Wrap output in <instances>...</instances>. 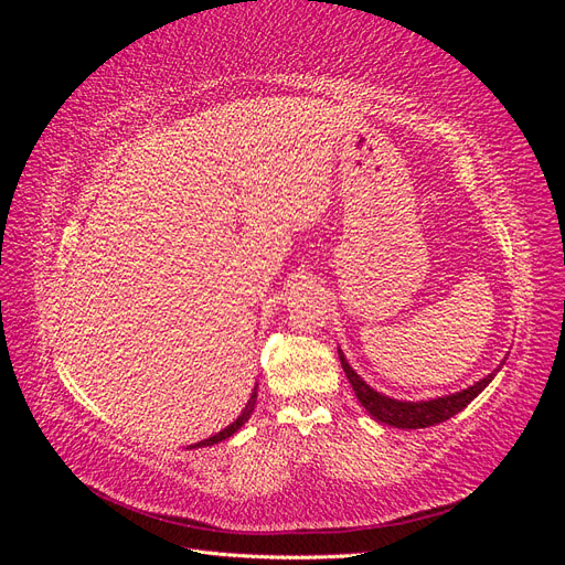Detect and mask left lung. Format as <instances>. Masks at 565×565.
<instances>
[{"label": "left lung", "mask_w": 565, "mask_h": 565, "mask_svg": "<svg viewBox=\"0 0 565 565\" xmlns=\"http://www.w3.org/2000/svg\"><path fill=\"white\" fill-rule=\"evenodd\" d=\"M339 361H341V367H344L347 377L355 391V398L361 401V405L367 409V413L382 422V424H388V426H396V429H426V426H434V424H440L446 422L450 417H455L457 413H461L478 393H481L492 380L494 374L500 372V367L504 365V361L500 363L498 370H492L488 377H483L481 382H476L473 386L465 388V391H457V393H450V396H443V398H431V401H396V398H388L384 396V393L374 391L372 386H367L361 374H358L349 363L344 353H341L339 349Z\"/></svg>", "instance_id": "obj_1"}]
</instances>
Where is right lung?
I'll list each match as a JSON object with an SVG mask.
<instances>
[{"label": "right lung", "instance_id": "obj_1", "mask_svg": "<svg viewBox=\"0 0 565 565\" xmlns=\"http://www.w3.org/2000/svg\"><path fill=\"white\" fill-rule=\"evenodd\" d=\"M254 405H256V386H254V391H252V396H249V401H247V405H245V409L241 413V417H237L233 424H228L224 431H218V434H214V436H210V438H204V440H200V443H195V446H191V448H204V446H214V443H221V440H226V438H231L237 429H243V424L252 417V413H254Z\"/></svg>", "mask_w": 565, "mask_h": 565}]
</instances>
